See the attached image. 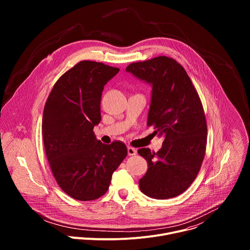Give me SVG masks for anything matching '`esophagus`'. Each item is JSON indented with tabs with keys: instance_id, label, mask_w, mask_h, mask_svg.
Masks as SVG:
<instances>
[{
	"instance_id": "obj_1",
	"label": "esophagus",
	"mask_w": 250,
	"mask_h": 250,
	"mask_svg": "<svg viewBox=\"0 0 250 250\" xmlns=\"http://www.w3.org/2000/svg\"><path fill=\"white\" fill-rule=\"evenodd\" d=\"M127 154H128L129 156H133V155H135V154H136V149H135V148H133V147H131V146L127 147Z\"/></svg>"
}]
</instances>
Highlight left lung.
Masks as SVG:
<instances>
[{
  "label": "left lung",
  "mask_w": 250,
  "mask_h": 250,
  "mask_svg": "<svg viewBox=\"0 0 250 250\" xmlns=\"http://www.w3.org/2000/svg\"><path fill=\"white\" fill-rule=\"evenodd\" d=\"M126 71L152 85L147 125L165 137L157 152L137 150L148 163L139 188L154 199L176 197L194 182L206 154L207 122L201 99L184 67L171 57L133 62Z\"/></svg>",
  "instance_id": "8db88e82"
}]
</instances>
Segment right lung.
Returning <instances> with one entry per match:
<instances>
[{
    "mask_svg": "<svg viewBox=\"0 0 250 250\" xmlns=\"http://www.w3.org/2000/svg\"><path fill=\"white\" fill-rule=\"evenodd\" d=\"M120 71L83 60L56 81L44 105L42 137L59 187L79 201L97 200L108 191L113 173L127 155L124 142L104 145L93 128L101 122L104 86Z\"/></svg>",
    "mask_w": 250,
    "mask_h": 250,
    "instance_id": "right-lung-1",
    "label": "right lung"
}]
</instances>
